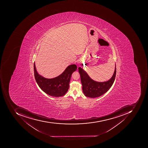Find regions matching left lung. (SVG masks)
Instances as JSON below:
<instances>
[{"label":"left lung","mask_w":148,"mask_h":148,"mask_svg":"<svg viewBox=\"0 0 148 148\" xmlns=\"http://www.w3.org/2000/svg\"><path fill=\"white\" fill-rule=\"evenodd\" d=\"M78 71L80 75L82 89L84 95L91 98L99 97L106 92L111 87L116 77V65L114 74L108 81L98 82L92 79L83 69L79 67Z\"/></svg>","instance_id":"1"}]
</instances>
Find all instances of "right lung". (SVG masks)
Here are the masks:
<instances>
[{"label":"right lung","mask_w":148,"mask_h":148,"mask_svg":"<svg viewBox=\"0 0 148 148\" xmlns=\"http://www.w3.org/2000/svg\"><path fill=\"white\" fill-rule=\"evenodd\" d=\"M77 69L76 65H70L56 77L47 79L39 75L34 62V72L37 83L42 91L50 96L59 97L64 96L68 92L72 73Z\"/></svg>","instance_id":"right-lung-1"}]
</instances>
